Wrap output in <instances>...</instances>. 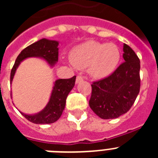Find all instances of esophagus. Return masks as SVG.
<instances>
[{
  "instance_id": "1",
  "label": "esophagus",
  "mask_w": 158,
  "mask_h": 158,
  "mask_svg": "<svg viewBox=\"0 0 158 158\" xmlns=\"http://www.w3.org/2000/svg\"><path fill=\"white\" fill-rule=\"evenodd\" d=\"M83 77L80 76V75H78L77 77V79H76V83L78 84V83H80V82H81L82 81H83Z\"/></svg>"
}]
</instances>
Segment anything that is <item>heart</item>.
<instances>
[{
  "label": "heart",
  "mask_w": 158,
  "mask_h": 158,
  "mask_svg": "<svg viewBox=\"0 0 158 158\" xmlns=\"http://www.w3.org/2000/svg\"><path fill=\"white\" fill-rule=\"evenodd\" d=\"M70 62L76 68L88 69L94 78H104L111 75L120 62V50L114 43H101L89 40L73 49Z\"/></svg>",
  "instance_id": "1"
}]
</instances>
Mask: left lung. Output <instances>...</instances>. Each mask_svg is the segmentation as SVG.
<instances>
[{"label": "left lung", "instance_id": "8db88e82", "mask_svg": "<svg viewBox=\"0 0 158 158\" xmlns=\"http://www.w3.org/2000/svg\"><path fill=\"white\" fill-rule=\"evenodd\" d=\"M123 52L125 62L110 76L92 85L89 106L104 119L118 118L127 112L140 90L139 57L127 44H123Z\"/></svg>", "mask_w": 158, "mask_h": 158}]
</instances>
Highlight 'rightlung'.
I'll return each mask as SVG.
<instances>
[{
	"mask_svg": "<svg viewBox=\"0 0 158 158\" xmlns=\"http://www.w3.org/2000/svg\"><path fill=\"white\" fill-rule=\"evenodd\" d=\"M58 43L54 40L42 39L32 43L20 52L11 70L10 82L12 83L16 69L20 62L30 57L43 58L53 66L58 60ZM76 76L69 79H58L55 81L51 96L46 107L40 112L35 115H22L30 122L36 124H48L56 122L61 117L65 106V100L69 92L75 85Z\"/></svg>",
	"mask_w": 158,
	"mask_h": 158,
	"instance_id": "obj_1",
	"label": "right lung"
}]
</instances>
